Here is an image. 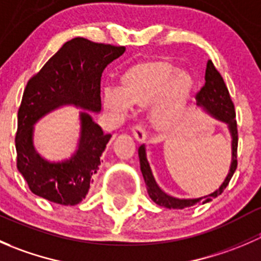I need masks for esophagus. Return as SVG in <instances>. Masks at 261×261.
<instances>
[{"instance_id":"34e87169","label":"esophagus","mask_w":261,"mask_h":261,"mask_svg":"<svg viewBox=\"0 0 261 261\" xmlns=\"http://www.w3.org/2000/svg\"><path fill=\"white\" fill-rule=\"evenodd\" d=\"M133 135L138 141H144L146 138V133L141 125H136L133 127Z\"/></svg>"}]
</instances>
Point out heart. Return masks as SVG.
<instances>
[{
  "mask_svg": "<svg viewBox=\"0 0 261 261\" xmlns=\"http://www.w3.org/2000/svg\"><path fill=\"white\" fill-rule=\"evenodd\" d=\"M194 89V81L186 70L160 60L133 65L121 74L118 89L103 91L105 109L123 116L130 106L145 107L155 102L150 121L159 131H169L183 117Z\"/></svg>",
  "mask_w": 261,
  "mask_h": 261,
  "instance_id": "obj_1",
  "label": "heart"
}]
</instances>
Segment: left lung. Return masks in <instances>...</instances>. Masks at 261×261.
I'll return each mask as SVG.
<instances>
[{"label": "left lung", "instance_id": "obj_1", "mask_svg": "<svg viewBox=\"0 0 261 261\" xmlns=\"http://www.w3.org/2000/svg\"><path fill=\"white\" fill-rule=\"evenodd\" d=\"M206 84L203 88L197 94L198 99V106L206 112L207 115L212 116L216 120L226 123L228 128V133L231 136V165L225 180L222 181L218 189H216L212 193L207 196L199 197V198H178L173 197L170 194L165 193L155 180L152 175L151 168H150L149 162L146 159V149L145 145L139 147V159H140V169L143 173L144 180H145L147 193L149 197L158 204V206L165 207V208L173 210H183L187 207H192L197 203H207L211 202L213 198L220 196L223 192V189L228 186L236 168H238V125H236V115L235 107H233L232 101H231L230 93L226 87L225 82L217 69L215 68L211 60L207 63L206 69Z\"/></svg>", "mask_w": 261, "mask_h": 261}]
</instances>
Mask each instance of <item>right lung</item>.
Listing matches in <instances>:
<instances>
[{
	"mask_svg": "<svg viewBox=\"0 0 261 261\" xmlns=\"http://www.w3.org/2000/svg\"><path fill=\"white\" fill-rule=\"evenodd\" d=\"M123 53L125 46L72 39L28 82L18 109L15 144L17 169L34 194L64 206H74L86 198L111 139L89 112H101L102 72ZM65 106L85 110L80 112L77 147L69 158L49 161L33 145L35 125L44 115Z\"/></svg>",
	"mask_w": 261,
	"mask_h": 261,
	"instance_id": "add662e5",
	"label": "right lung"
}]
</instances>
